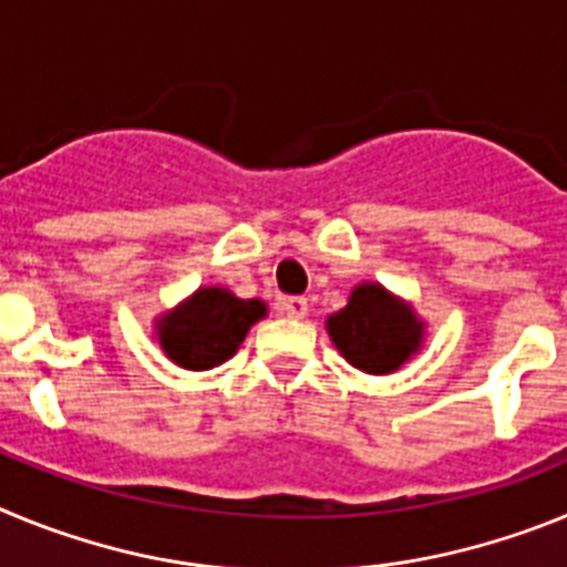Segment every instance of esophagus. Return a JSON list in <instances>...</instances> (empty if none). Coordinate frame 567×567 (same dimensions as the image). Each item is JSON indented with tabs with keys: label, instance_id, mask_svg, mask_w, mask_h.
I'll list each match as a JSON object with an SVG mask.
<instances>
[{
	"label": "esophagus",
	"instance_id": "34e87169",
	"mask_svg": "<svg viewBox=\"0 0 567 567\" xmlns=\"http://www.w3.org/2000/svg\"><path fill=\"white\" fill-rule=\"evenodd\" d=\"M278 312L287 315V318H307L309 303H307V298H300V295H292V298H280Z\"/></svg>",
	"mask_w": 567,
	"mask_h": 567
}]
</instances>
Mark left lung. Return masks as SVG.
Masks as SVG:
<instances>
[{"label": "left lung", "mask_w": 567, "mask_h": 567, "mask_svg": "<svg viewBox=\"0 0 567 567\" xmlns=\"http://www.w3.org/2000/svg\"><path fill=\"white\" fill-rule=\"evenodd\" d=\"M327 329L354 369L389 374L417 352L423 323L380 284H363L352 292L349 307L327 320Z\"/></svg>", "instance_id": "8db88e82"}]
</instances>
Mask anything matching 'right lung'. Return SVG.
I'll return each instance as SVG.
<instances>
[{
  "mask_svg": "<svg viewBox=\"0 0 567 567\" xmlns=\"http://www.w3.org/2000/svg\"><path fill=\"white\" fill-rule=\"evenodd\" d=\"M267 315L260 300H240L218 287L198 289L182 309L162 320L158 340L173 363L204 372L233 358L255 320Z\"/></svg>",
  "mask_w": 567,
  "mask_h": 567,
  "instance_id": "1",
  "label": "right lung"
}]
</instances>
